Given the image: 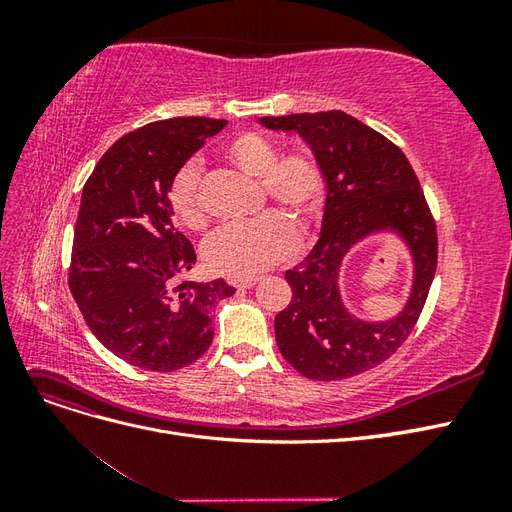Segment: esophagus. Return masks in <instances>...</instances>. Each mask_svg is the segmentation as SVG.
Returning a JSON list of instances; mask_svg holds the SVG:
<instances>
[{
    "instance_id": "34e87169",
    "label": "esophagus",
    "mask_w": 512,
    "mask_h": 512,
    "mask_svg": "<svg viewBox=\"0 0 512 512\" xmlns=\"http://www.w3.org/2000/svg\"><path fill=\"white\" fill-rule=\"evenodd\" d=\"M232 284H235V288H239V290L254 288L258 284V277H250V280H237V282H232Z\"/></svg>"
}]
</instances>
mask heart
Here are the masks:
<instances>
[{
    "label": "heart",
    "instance_id": "heart-1",
    "mask_svg": "<svg viewBox=\"0 0 512 512\" xmlns=\"http://www.w3.org/2000/svg\"><path fill=\"white\" fill-rule=\"evenodd\" d=\"M224 160L243 175L260 179L262 192L273 205L288 213L297 226L312 222L324 196V175L312 151L292 149L280 156V147L258 132L232 136L224 145ZM170 211L190 230L207 226V211L200 198V168L188 162L175 175L168 190ZM297 245L294 228L280 213H265L241 226H228L205 245V265L209 271L250 280L267 271L275 262L292 254Z\"/></svg>",
    "mask_w": 512,
    "mask_h": 512
}]
</instances>
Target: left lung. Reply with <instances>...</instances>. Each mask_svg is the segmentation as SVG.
Here are the masks:
<instances>
[{
	"label": "left lung",
	"instance_id": "8db88e82",
	"mask_svg": "<svg viewBox=\"0 0 512 512\" xmlns=\"http://www.w3.org/2000/svg\"><path fill=\"white\" fill-rule=\"evenodd\" d=\"M267 130L297 132L324 175L320 237L286 271L292 299L275 316L284 359L312 380H344L380 365L406 342L421 316L438 265L436 224L414 170L397 145L342 111L260 117ZM397 236L411 254L405 307L386 321H365L347 307L338 275L354 244Z\"/></svg>",
	"mask_w": 512,
	"mask_h": 512
}]
</instances>
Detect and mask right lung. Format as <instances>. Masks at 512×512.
<instances>
[{
    "label": "right lung",
    "instance_id": "add662e5",
    "mask_svg": "<svg viewBox=\"0 0 512 512\" xmlns=\"http://www.w3.org/2000/svg\"><path fill=\"white\" fill-rule=\"evenodd\" d=\"M224 126L209 117L147 123L104 153L83 188L70 292L98 342L134 367L175 371L200 359L215 305L235 294L224 280L175 284L196 254L168 203L181 166Z\"/></svg>",
    "mask_w": 512,
    "mask_h": 512
}]
</instances>
